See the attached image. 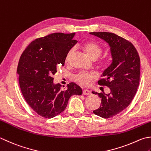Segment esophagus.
I'll return each instance as SVG.
<instances>
[{
    "mask_svg": "<svg viewBox=\"0 0 151 151\" xmlns=\"http://www.w3.org/2000/svg\"><path fill=\"white\" fill-rule=\"evenodd\" d=\"M91 93V91L89 90H83V94L84 95H90V94Z\"/></svg>",
    "mask_w": 151,
    "mask_h": 151,
    "instance_id": "34e87169",
    "label": "esophagus"
}]
</instances>
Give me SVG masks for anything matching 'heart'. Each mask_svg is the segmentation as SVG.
Returning <instances> with one entry per match:
<instances>
[{
  "label": "heart",
  "instance_id": "heart-1",
  "mask_svg": "<svg viewBox=\"0 0 151 151\" xmlns=\"http://www.w3.org/2000/svg\"><path fill=\"white\" fill-rule=\"evenodd\" d=\"M82 48H83L87 55L93 60H96V58H98L102 52L101 47L99 46L98 44H97L96 42H93V41H88V42H85L82 46ZM73 52V49H70L69 52L67 53L66 60H69L70 55H71ZM75 78L76 81L82 85L89 86L93 80H96L97 78V75L93 72L81 71L76 75Z\"/></svg>",
  "mask_w": 151,
  "mask_h": 151
}]
</instances>
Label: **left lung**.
Instances as JSON below:
<instances>
[{"label":"left lung","instance_id":"1","mask_svg":"<svg viewBox=\"0 0 151 151\" xmlns=\"http://www.w3.org/2000/svg\"><path fill=\"white\" fill-rule=\"evenodd\" d=\"M107 42L110 46L112 62L98 81L100 86L111 90L108 94L92 91L101 97L100 107L93 113L109 119L121 113L130 104L137 92L140 79V58L133 44L116 34L107 32H91Z\"/></svg>","mask_w":151,"mask_h":151}]
</instances>
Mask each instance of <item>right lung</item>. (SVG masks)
Returning a JSON list of instances; mask_svg holds the SVG:
<instances>
[{"instance_id": "1", "label": "right lung", "mask_w": 151, "mask_h": 151, "mask_svg": "<svg viewBox=\"0 0 151 151\" xmlns=\"http://www.w3.org/2000/svg\"><path fill=\"white\" fill-rule=\"evenodd\" d=\"M75 33L55 32L37 38L23 51L17 74L23 96L32 110L46 119H52L65 109L73 95H82V88L74 82L62 90L52 77L59 65L63 66L67 53L77 41Z\"/></svg>"}]
</instances>
